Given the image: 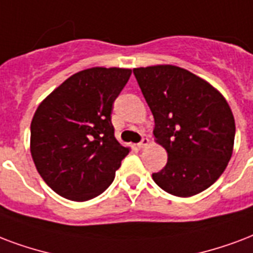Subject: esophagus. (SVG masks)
Wrapping results in <instances>:
<instances>
[{"instance_id": "34e87169", "label": "esophagus", "mask_w": 253, "mask_h": 253, "mask_svg": "<svg viewBox=\"0 0 253 253\" xmlns=\"http://www.w3.org/2000/svg\"><path fill=\"white\" fill-rule=\"evenodd\" d=\"M148 144H150V140H148V138H143V139H142V142H140V143H138V147L144 148V147H147Z\"/></svg>"}]
</instances>
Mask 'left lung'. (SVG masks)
<instances>
[{
	"mask_svg": "<svg viewBox=\"0 0 253 253\" xmlns=\"http://www.w3.org/2000/svg\"><path fill=\"white\" fill-rule=\"evenodd\" d=\"M134 75L155 121V142L169 155L152 179L162 190L190 198L220 178L232 157L235 118L217 88L172 65L136 67Z\"/></svg>",
	"mask_w": 253,
	"mask_h": 253,
	"instance_id": "left-lung-1",
	"label": "left lung"
}]
</instances>
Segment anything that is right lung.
Wrapping results in <instances>:
<instances>
[{
	"instance_id": "obj_1",
	"label": "right lung",
	"mask_w": 253,
	"mask_h": 253,
	"mask_svg": "<svg viewBox=\"0 0 253 253\" xmlns=\"http://www.w3.org/2000/svg\"><path fill=\"white\" fill-rule=\"evenodd\" d=\"M131 69L90 67L69 77L37 107L30 152L47 186L74 202H86L113 183L130 152L114 136L111 111Z\"/></svg>"
}]
</instances>
